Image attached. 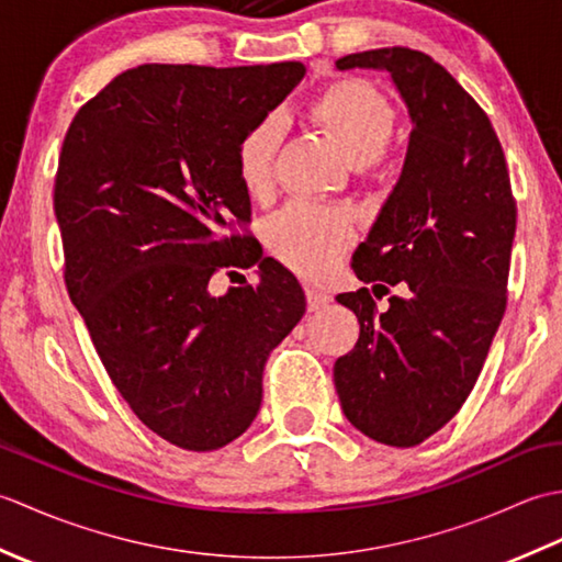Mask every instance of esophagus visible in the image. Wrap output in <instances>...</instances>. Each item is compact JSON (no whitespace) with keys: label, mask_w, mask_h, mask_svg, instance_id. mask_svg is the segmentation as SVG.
<instances>
[{"label":"esophagus","mask_w":562,"mask_h":562,"mask_svg":"<svg viewBox=\"0 0 562 562\" xmlns=\"http://www.w3.org/2000/svg\"><path fill=\"white\" fill-rule=\"evenodd\" d=\"M330 304V296L316 288H306V306L308 312H318V308H326Z\"/></svg>","instance_id":"34e87169"}]
</instances>
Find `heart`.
I'll return each mask as SVG.
<instances>
[{
	"label": "heart",
	"instance_id": "1",
	"mask_svg": "<svg viewBox=\"0 0 562 562\" xmlns=\"http://www.w3.org/2000/svg\"><path fill=\"white\" fill-rule=\"evenodd\" d=\"M308 121L336 142L352 166L376 169L386 159V145L396 130V113L384 93L362 79H336L306 103ZM274 117L250 125L236 145V176L246 195L262 200L274 181V157L280 147ZM352 224L338 210L304 202L284 207L268 224V246L280 262L302 278H321L348 248Z\"/></svg>",
	"mask_w": 562,
	"mask_h": 562
}]
</instances>
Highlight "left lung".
Here are the masks:
<instances>
[{
  "label": "left lung",
  "instance_id": "8db88e82",
  "mask_svg": "<svg viewBox=\"0 0 562 562\" xmlns=\"http://www.w3.org/2000/svg\"><path fill=\"white\" fill-rule=\"evenodd\" d=\"M338 69H386L413 133L398 183L352 256L371 292L338 294L360 321L333 381L348 420L389 447H415L459 413L507 306L517 202L491 117L432 57L411 47L345 55Z\"/></svg>",
  "mask_w": 562,
  "mask_h": 562
}]
</instances>
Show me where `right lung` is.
<instances>
[{"label": "right lung", "instance_id": "add662e5", "mask_svg": "<svg viewBox=\"0 0 562 562\" xmlns=\"http://www.w3.org/2000/svg\"><path fill=\"white\" fill-rule=\"evenodd\" d=\"M306 75L254 67L139 65L71 121L55 176L65 284L115 389L151 432L188 451L244 435L262 367L304 316V292L250 236L236 145ZM229 265L259 282L206 290Z\"/></svg>", "mask_w": 562, "mask_h": 562}]
</instances>
